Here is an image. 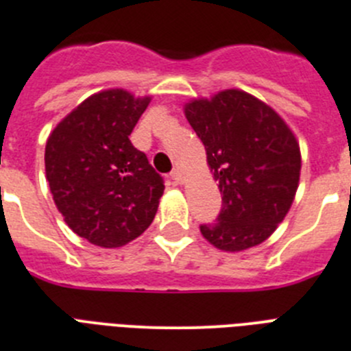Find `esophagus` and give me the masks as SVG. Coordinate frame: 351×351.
Segmentation results:
<instances>
[{
  "mask_svg": "<svg viewBox=\"0 0 351 351\" xmlns=\"http://www.w3.org/2000/svg\"><path fill=\"white\" fill-rule=\"evenodd\" d=\"M169 176H171V180L175 183H182L183 182V175H182V171H180V169H173L171 175H169Z\"/></svg>",
  "mask_w": 351,
  "mask_h": 351,
  "instance_id": "esophagus-1",
  "label": "esophagus"
}]
</instances>
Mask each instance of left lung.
I'll use <instances>...</instances> for the list:
<instances>
[{"label":"left lung","mask_w":351,"mask_h":351,"mask_svg":"<svg viewBox=\"0 0 351 351\" xmlns=\"http://www.w3.org/2000/svg\"><path fill=\"white\" fill-rule=\"evenodd\" d=\"M185 117L222 194L219 217L201 223V234L226 252L269 238L298 191L301 152L292 131L266 103L236 89L192 101Z\"/></svg>","instance_id":"obj_1"}]
</instances>
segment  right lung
Here are the masks:
<instances>
[{"label": "right lung", "instance_id": "obj_1", "mask_svg": "<svg viewBox=\"0 0 351 351\" xmlns=\"http://www.w3.org/2000/svg\"><path fill=\"white\" fill-rule=\"evenodd\" d=\"M150 97L122 89L87 97L47 140L53 203L80 238L117 248L143 234L157 213L164 180L132 147V129Z\"/></svg>", "mask_w": 351, "mask_h": 351}]
</instances>
